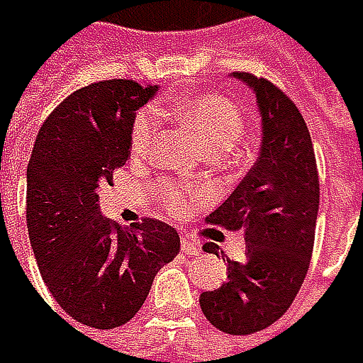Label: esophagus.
<instances>
[{"mask_svg":"<svg viewBox=\"0 0 363 363\" xmlns=\"http://www.w3.org/2000/svg\"><path fill=\"white\" fill-rule=\"evenodd\" d=\"M181 250L184 254H191V256H197V254L201 252V246L197 244V242H193V240H189V238H182L181 240Z\"/></svg>","mask_w":363,"mask_h":363,"instance_id":"obj_1","label":"esophagus"}]
</instances>
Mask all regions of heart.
<instances>
[{"label":"heart","mask_w":363,"mask_h":363,"mask_svg":"<svg viewBox=\"0 0 363 363\" xmlns=\"http://www.w3.org/2000/svg\"><path fill=\"white\" fill-rule=\"evenodd\" d=\"M177 119L184 123L208 151H225L229 149L242 134H244V113L242 109L218 96V94H201L184 99L177 105ZM157 132V119L155 111L147 109L138 113V117L132 123L130 132V153L134 157H145L151 153ZM162 201L166 208L174 214H184L191 210V203L197 197V191L182 186V184H170L160 191Z\"/></svg>","instance_id":"obj_1"}]
</instances>
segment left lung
I'll use <instances>...</instances> for the list:
<instances>
[{"label": "left lung", "instance_id": "left-lung-1", "mask_svg": "<svg viewBox=\"0 0 363 363\" xmlns=\"http://www.w3.org/2000/svg\"><path fill=\"white\" fill-rule=\"evenodd\" d=\"M254 92L260 151L250 172L206 220L244 229L246 260H227V281L201 292L206 320L227 334H252L277 322L296 298L313 252L320 179L309 128L271 82L233 73Z\"/></svg>", "mask_w": 363, "mask_h": 363}]
</instances>
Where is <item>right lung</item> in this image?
<instances>
[{"instance_id":"obj_1","label":"right lung","mask_w":363,"mask_h":363,"mask_svg":"<svg viewBox=\"0 0 363 363\" xmlns=\"http://www.w3.org/2000/svg\"><path fill=\"white\" fill-rule=\"evenodd\" d=\"M157 94L132 79L90 84L43 121L27 166V229L56 303L84 326L130 322L157 271L181 250L174 227L145 218L134 231L101 214L99 191L130 157L136 111Z\"/></svg>"}]
</instances>
